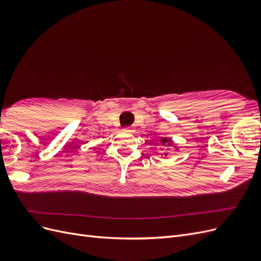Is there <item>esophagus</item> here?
Instances as JSON below:
<instances>
[{
	"mask_svg": "<svg viewBox=\"0 0 261 261\" xmlns=\"http://www.w3.org/2000/svg\"><path fill=\"white\" fill-rule=\"evenodd\" d=\"M123 130L126 132V133H132V132H133V128H132V127H125Z\"/></svg>",
	"mask_w": 261,
	"mask_h": 261,
	"instance_id": "34e87169",
	"label": "esophagus"
}]
</instances>
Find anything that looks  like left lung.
Wrapping results in <instances>:
<instances>
[{
    "instance_id": "8db88e82",
    "label": "left lung",
    "mask_w": 261,
    "mask_h": 261,
    "mask_svg": "<svg viewBox=\"0 0 261 261\" xmlns=\"http://www.w3.org/2000/svg\"><path fill=\"white\" fill-rule=\"evenodd\" d=\"M160 141V145L162 146L161 150H164V155H168V149H173L174 148L175 150L178 149V147L176 145H174V143H173V140L171 138H168V137H160L159 140Z\"/></svg>"
}]
</instances>
